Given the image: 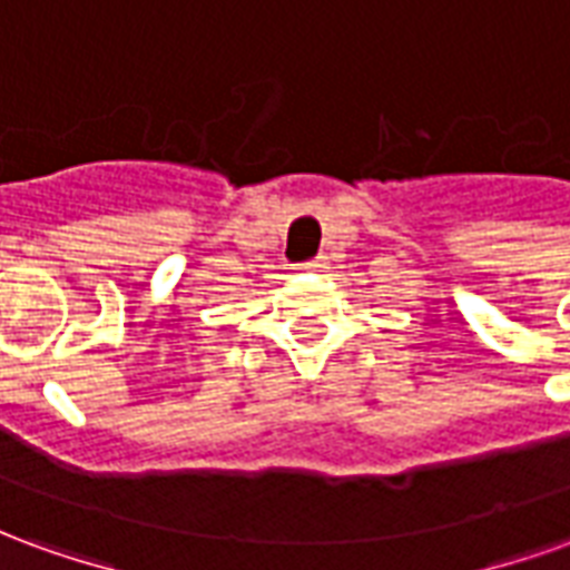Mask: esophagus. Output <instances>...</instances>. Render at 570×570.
<instances>
[{"label": "esophagus", "mask_w": 570, "mask_h": 570, "mask_svg": "<svg viewBox=\"0 0 570 570\" xmlns=\"http://www.w3.org/2000/svg\"><path fill=\"white\" fill-rule=\"evenodd\" d=\"M302 268H308V272H321V268H326V259L323 256H314V259H308Z\"/></svg>", "instance_id": "obj_1"}]
</instances>
